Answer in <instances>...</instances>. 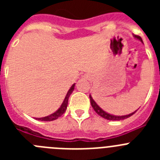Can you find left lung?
I'll return each mask as SVG.
<instances>
[{"label": "left lung", "mask_w": 160, "mask_h": 160, "mask_svg": "<svg viewBox=\"0 0 160 160\" xmlns=\"http://www.w3.org/2000/svg\"><path fill=\"white\" fill-rule=\"evenodd\" d=\"M134 37H135V38H137V39H138V40H140L141 42H142V38H141L139 36H138V35H134ZM90 103H91V106H92V107L94 108V111H95V112L97 113L98 115H100L101 117H102V118H106V119H107V120H112V121L123 120V119H125V118H129V117H131V115H133V114H135V113L137 111H135V112L131 113V114H128V115H122V116L112 115V114H108V113L105 112V111H103L102 109L100 108V107L97 105V103L94 101V99H93L92 97H91L90 95Z\"/></svg>", "instance_id": "left-lung-1"}]
</instances>
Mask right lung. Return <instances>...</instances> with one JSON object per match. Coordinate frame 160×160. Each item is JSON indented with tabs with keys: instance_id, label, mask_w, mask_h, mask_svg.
I'll return each instance as SVG.
<instances>
[{
	"instance_id": "obj_1",
	"label": "right lung",
	"mask_w": 160,
	"mask_h": 160,
	"mask_svg": "<svg viewBox=\"0 0 160 160\" xmlns=\"http://www.w3.org/2000/svg\"><path fill=\"white\" fill-rule=\"evenodd\" d=\"M74 86H75V84H73V86L70 87V90H68L67 94H66V98H65V99L64 101H63L62 104L60 108H59L56 112L50 114V115H49V116L44 117V118H36V119L41 120V121H53V120L57 119V118H58L59 117L62 116V115L65 113V111H66V108H67V105H68V99H69V97H70V95L71 94V93L73 92V90H74Z\"/></svg>"
}]
</instances>
